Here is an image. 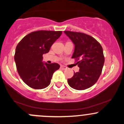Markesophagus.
<instances>
[{
	"mask_svg": "<svg viewBox=\"0 0 124 124\" xmlns=\"http://www.w3.org/2000/svg\"><path fill=\"white\" fill-rule=\"evenodd\" d=\"M61 68L62 70H66L67 69V67L63 65H61Z\"/></svg>",
	"mask_w": 124,
	"mask_h": 124,
	"instance_id": "esophagus-1",
	"label": "esophagus"
}]
</instances>
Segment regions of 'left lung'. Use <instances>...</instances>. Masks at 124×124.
Returning a JSON list of instances; mask_svg holds the SVG:
<instances>
[{"instance_id":"left-lung-1","label":"left lung","mask_w":124,"mask_h":124,"mask_svg":"<svg viewBox=\"0 0 124 124\" xmlns=\"http://www.w3.org/2000/svg\"><path fill=\"white\" fill-rule=\"evenodd\" d=\"M75 47L72 58L75 59L79 71L74 73L68 84L73 88L83 90L91 87L99 79L104 64L103 49L94 38L85 33L65 31Z\"/></svg>"}]
</instances>
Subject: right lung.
<instances>
[{
    "instance_id": "1",
    "label": "right lung",
    "mask_w": 124,
    "mask_h": 124,
    "mask_svg": "<svg viewBox=\"0 0 124 124\" xmlns=\"http://www.w3.org/2000/svg\"><path fill=\"white\" fill-rule=\"evenodd\" d=\"M61 31L39 30L25 36L17 44L14 54L17 70L23 81L34 89H43L51 82L53 74L60 68L57 63L42 62L43 54L62 34Z\"/></svg>"
}]
</instances>
